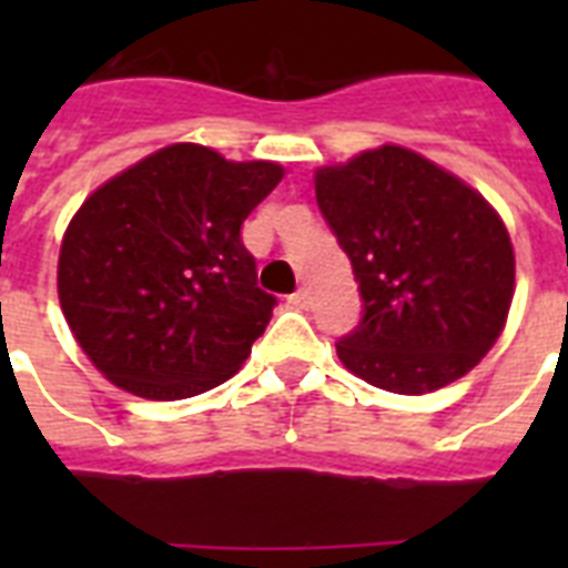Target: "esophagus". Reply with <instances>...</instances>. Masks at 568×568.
<instances>
[{
    "instance_id": "obj_1",
    "label": "esophagus",
    "mask_w": 568,
    "mask_h": 568,
    "mask_svg": "<svg viewBox=\"0 0 568 568\" xmlns=\"http://www.w3.org/2000/svg\"><path fill=\"white\" fill-rule=\"evenodd\" d=\"M288 303H292L294 310H306V303H310V294L303 292V288H297V292H294L292 297H288Z\"/></svg>"
}]
</instances>
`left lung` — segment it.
Segmentation results:
<instances>
[{
  "instance_id": "obj_1",
  "label": "left lung",
  "mask_w": 568,
  "mask_h": 568,
  "mask_svg": "<svg viewBox=\"0 0 568 568\" xmlns=\"http://www.w3.org/2000/svg\"><path fill=\"white\" fill-rule=\"evenodd\" d=\"M324 221L345 250L363 318L336 342L347 372L397 395L468 374L501 336L516 258L493 205L404 146L315 173Z\"/></svg>"
}]
</instances>
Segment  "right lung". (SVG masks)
I'll list each match as a JSON object with an SVG mask.
<instances>
[{
    "mask_svg": "<svg viewBox=\"0 0 568 568\" xmlns=\"http://www.w3.org/2000/svg\"><path fill=\"white\" fill-rule=\"evenodd\" d=\"M280 180L274 162L173 144L84 200L61 241L58 297L114 386L180 400L239 372L276 306L241 223Z\"/></svg>",
    "mask_w": 568,
    "mask_h": 568,
    "instance_id": "1",
    "label": "right lung"
}]
</instances>
